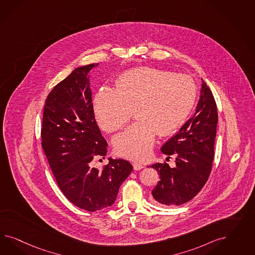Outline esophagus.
Here are the masks:
<instances>
[{"instance_id": "esophagus-1", "label": "esophagus", "mask_w": 255, "mask_h": 255, "mask_svg": "<svg viewBox=\"0 0 255 255\" xmlns=\"http://www.w3.org/2000/svg\"><path fill=\"white\" fill-rule=\"evenodd\" d=\"M132 166H133V169L134 170H140L145 167V166H144L142 163H140V162H133V163H132Z\"/></svg>"}]
</instances>
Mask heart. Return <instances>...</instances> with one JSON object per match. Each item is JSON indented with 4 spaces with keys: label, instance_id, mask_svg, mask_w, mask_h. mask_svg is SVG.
Listing matches in <instances>:
<instances>
[{
    "label": "heart",
    "instance_id": "1",
    "mask_svg": "<svg viewBox=\"0 0 255 255\" xmlns=\"http://www.w3.org/2000/svg\"><path fill=\"white\" fill-rule=\"evenodd\" d=\"M196 99L192 77L167 70L141 67L122 75L116 90L103 87L94 98V115L103 131L112 132L126 124L133 111L137 121L114 138L119 155L145 160L154 144L155 131L167 135L178 130Z\"/></svg>",
    "mask_w": 255,
    "mask_h": 255
}]
</instances>
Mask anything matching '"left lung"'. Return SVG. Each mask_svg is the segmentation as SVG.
Returning a JSON list of instances; mask_svg holds the SVG:
<instances>
[{
	"label": "left lung",
	"instance_id": "8db88e82",
	"mask_svg": "<svg viewBox=\"0 0 255 255\" xmlns=\"http://www.w3.org/2000/svg\"><path fill=\"white\" fill-rule=\"evenodd\" d=\"M217 124L216 103L203 80L195 113L161 148L164 154L176 155V166L166 162L151 165L160 174L151 192L155 204L179 206L200 192L212 168Z\"/></svg>",
	"mask_w": 255,
	"mask_h": 255
}]
</instances>
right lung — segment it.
I'll use <instances>...</instances> for the list:
<instances>
[{
	"instance_id": "right-lung-1",
	"label": "right lung",
	"mask_w": 255,
	"mask_h": 255,
	"mask_svg": "<svg viewBox=\"0 0 255 255\" xmlns=\"http://www.w3.org/2000/svg\"><path fill=\"white\" fill-rule=\"evenodd\" d=\"M99 63L77 67L48 94L45 103L42 146L57 184L79 209L96 211L114 204L132 165L109 158L103 170L93 167L108 152L94 117L89 73Z\"/></svg>"
}]
</instances>
